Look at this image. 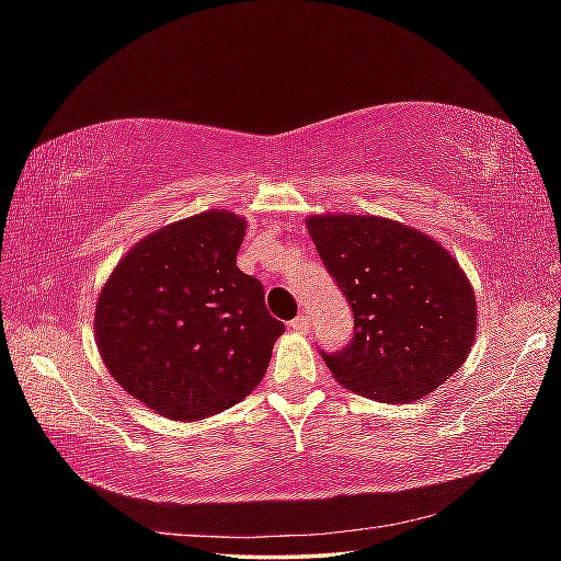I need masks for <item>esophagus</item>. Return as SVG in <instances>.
<instances>
[{
    "label": "esophagus",
    "instance_id": "obj_1",
    "mask_svg": "<svg viewBox=\"0 0 561 561\" xmlns=\"http://www.w3.org/2000/svg\"><path fill=\"white\" fill-rule=\"evenodd\" d=\"M309 325H311V320H309V316H297L293 322H290V328L295 330V332H299V334H304V332H309Z\"/></svg>",
    "mask_w": 561,
    "mask_h": 561
}]
</instances>
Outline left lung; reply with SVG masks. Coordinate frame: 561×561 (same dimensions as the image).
Instances as JSON below:
<instances>
[{"label": "left lung", "mask_w": 561, "mask_h": 561, "mask_svg": "<svg viewBox=\"0 0 561 561\" xmlns=\"http://www.w3.org/2000/svg\"><path fill=\"white\" fill-rule=\"evenodd\" d=\"M307 229L355 318L353 342L322 353L339 383L369 400L407 404L466 363L478 304L447 248L377 215H311Z\"/></svg>", "instance_id": "8db88e82"}]
</instances>
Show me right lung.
Here are the masks:
<instances>
[{
  "mask_svg": "<svg viewBox=\"0 0 561 561\" xmlns=\"http://www.w3.org/2000/svg\"><path fill=\"white\" fill-rule=\"evenodd\" d=\"M245 219L206 210L135 243L95 304V344L114 381L173 421L248 398L285 325L236 266Z\"/></svg>",
  "mask_w": 561,
  "mask_h": 561,
  "instance_id": "1",
  "label": "right lung"
}]
</instances>
